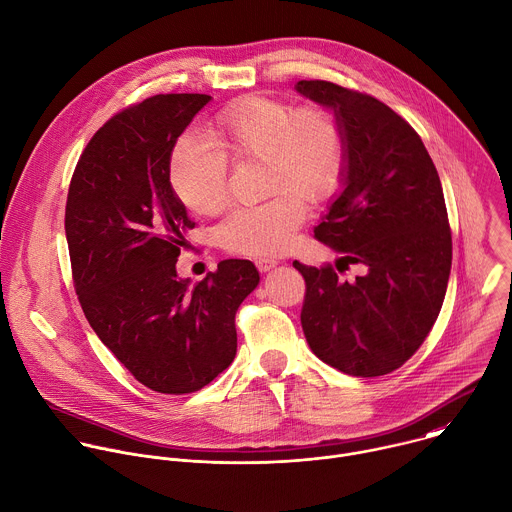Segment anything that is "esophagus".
I'll list each match as a JSON object with an SVG mask.
<instances>
[{"instance_id": "esophagus-1", "label": "esophagus", "mask_w": 512, "mask_h": 512, "mask_svg": "<svg viewBox=\"0 0 512 512\" xmlns=\"http://www.w3.org/2000/svg\"><path fill=\"white\" fill-rule=\"evenodd\" d=\"M255 265H257V269L261 273H267V271H271L277 265V261L275 259H267V257H259V259H255Z\"/></svg>"}]
</instances>
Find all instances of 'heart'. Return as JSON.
<instances>
[{
  "instance_id": "b5f03b06",
  "label": "heart",
  "mask_w": 512,
  "mask_h": 512,
  "mask_svg": "<svg viewBox=\"0 0 512 512\" xmlns=\"http://www.w3.org/2000/svg\"><path fill=\"white\" fill-rule=\"evenodd\" d=\"M215 146L197 138L177 140L168 158V181L195 215L219 213L229 195V162L261 160L263 193L271 199L233 209L217 227V241L231 253L269 257L287 251L305 221V205L329 199L346 166V130L325 106L289 104L245 96L209 124Z\"/></svg>"
}]
</instances>
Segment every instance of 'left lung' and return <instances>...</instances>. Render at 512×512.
<instances>
[{"label": "left lung", "mask_w": 512, "mask_h": 512, "mask_svg": "<svg viewBox=\"0 0 512 512\" xmlns=\"http://www.w3.org/2000/svg\"><path fill=\"white\" fill-rule=\"evenodd\" d=\"M295 90L337 114L348 150L342 191L315 239L337 251L331 265L293 261L305 279L301 327L311 352L339 372L374 378L398 370L430 333L450 277L452 237L436 166L418 132L384 102L325 80Z\"/></svg>", "instance_id": "left-lung-1"}]
</instances>
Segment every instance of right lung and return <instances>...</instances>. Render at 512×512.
I'll return each mask as SVG.
<instances>
[{
    "label": "right lung",
    "mask_w": 512,
    "mask_h": 512,
    "mask_svg": "<svg viewBox=\"0 0 512 512\" xmlns=\"http://www.w3.org/2000/svg\"><path fill=\"white\" fill-rule=\"evenodd\" d=\"M207 94H158L112 116L84 148L66 203V239L82 311L146 388L191 394L237 354L235 313L259 285L247 259L221 261L191 287L177 259L195 227L168 181L179 136Z\"/></svg>",
    "instance_id": "right-lung-1"
}]
</instances>
